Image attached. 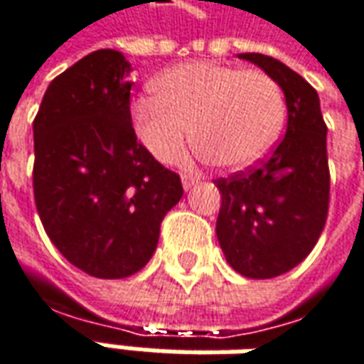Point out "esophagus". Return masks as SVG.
<instances>
[{"instance_id": "esophagus-1", "label": "esophagus", "mask_w": 364, "mask_h": 364, "mask_svg": "<svg viewBox=\"0 0 364 364\" xmlns=\"http://www.w3.org/2000/svg\"><path fill=\"white\" fill-rule=\"evenodd\" d=\"M181 181H183V187H185V189L189 191V189L193 187L195 183H197V177H195V175H183Z\"/></svg>"}]
</instances>
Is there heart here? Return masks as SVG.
Segmentation results:
<instances>
[{"label": "heart", "instance_id": "1", "mask_svg": "<svg viewBox=\"0 0 364 364\" xmlns=\"http://www.w3.org/2000/svg\"><path fill=\"white\" fill-rule=\"evenodd\" d=\"M153 92L132 102L131 120L141 143L163 163L179 161L193 134L209 163L242 169L268 153L286 120L282 88L264 70L177 64L159 74Z\"/></svg>", "mask_w": 364, "mask_h": 364}]
</instances>
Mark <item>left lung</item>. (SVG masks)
<instances>
[{
	"label": "left lung",
	"mask_w": 364,
	"mask_h": 364,
	"mask_svg": "<svg viewBox=\"0 0 364 364\" xmlns=\"http://www.w3.org/2000/svg\"><path fill=\"white\" fill-rule=\"evenodd\" d=\"M280 84L288 127L254 167L220 177L218 240L228 264L245 278H276L312 252L331 201L326 122L316 90L280 60L240 54Z\"/></svg>",
	"instance_id": "left-lung-1"
}]
</instances>
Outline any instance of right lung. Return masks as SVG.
I'll list each match as a JSON object with an SVG mask.
<instances>
[{
  "label": "right lung",
  "instance_id": "right-lung-1",
  "mask_svg": "<svg viewBox=\"0 0 364 364\" xmlns=\"http://www.w3.org/2000/svg\"><path fill=\"white\" fill-rule=\"evenodd\" d=\"M131 64L96 50L50 82L33 119V199L48 237L88 276L136 274L183 197L132 129Z\"/></svg>",
  "mask_w": 364,
  "mask_h": 364
}]
</instances>
